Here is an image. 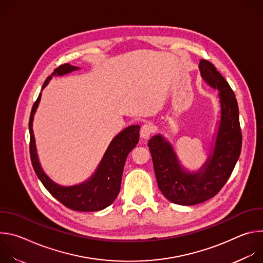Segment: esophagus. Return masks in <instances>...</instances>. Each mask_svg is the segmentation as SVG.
<instances>
[{
  "mask_svg": "<svg viewBox=\"0 0 263 263\" xmlns=\"http://www.w3.org/2000/svg\"><path fill=\"white\" fill-rule=\"evenodd\" d=\"M155 131V128L152 124H144L140 129V135L142 138H148Z\"/></svg>",
  "mask_w": 263,
  "mask_h": 263,
  "instance_id": "esophagus-1",
  "label": "esophagus"
}]
</instances>
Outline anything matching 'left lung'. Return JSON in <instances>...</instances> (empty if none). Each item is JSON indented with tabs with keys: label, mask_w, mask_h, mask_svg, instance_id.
<instances>
[{
	"label": "left lung",
	"mask_w": 263,
	"mask_h": 263,
	"mask_svg": "<svg viewBox=\"0 0 263 263\" xmlns=\"http://www.w3.org/2000/svg\"><path fill=\"white\" fill-rule=\"evenodd\" d=\"M199 67L203 79L219 91L221 108L214 152L203 170L197 174L183 171L173 147L160 135L147 143L159 190L171 202L186 206L203 203L218 194L233 172L242 143L234 91L210 61L202 59Z\"/></svg>",
	"instance_id": "left-lung-1"
}]
</instances>
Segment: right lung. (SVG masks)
<instances>
[{
    "instance_id": "right-lung-1",
    "label": "right lung",
    "mask_w": 263,
    "mask_h": 263,
    "mask_svg": "<svg viewBox=\"0 0 263 263\" xmlns=\"http://www.w3.org/2000/svg\"><path fill=\"white\" fill-rule=\"evenodd\" d=\"M78 69L68 63L59 65L49 76L43 88L54 74L62 76L71 70ZM41 101V93L34 102L29 120L30 131V157L33 168L48 192L65 207L76 211H98L114 203L117 199L122 183L124 165L128 154L139 139V126H130L118 134L111 141L107 151L95 175L86 182L71 187H63L54 183L43 171L36 154L35 139L33 135L32 122L35 110Z\"/></svg>"
}]
</instances>
